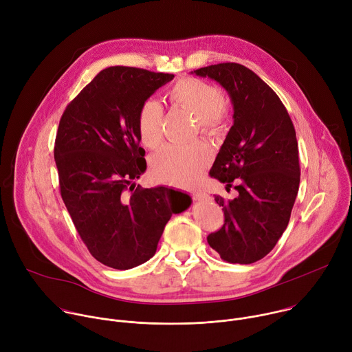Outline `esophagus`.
I'll return each mask as SVG.
<instances>
[{
  "instance_id": "1",
  "label": "esophagus",
  "mask_w": 352,
  "mask_h": 352,
  "mask_svg": "<svg viewBox=\"0 0 352 352\" xmlns=\"http://www.w3.org/2000/svg\"><path fill=\"white\" fill-rule=\"evenodd\" d=\"M192 197H193L195 200H209V199H210V196H209L208 193L200 192V190L193 192V193H192Z\"/></svg>"
}]
</instances>
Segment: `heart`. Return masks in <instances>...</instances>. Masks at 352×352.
Listing matches in <instances>:
<instances>
[{
    "label": "heart",
    "instance_id": "obj_1",
    "mask_svg": "<svg viewBox=\"0 0 352 352\" xmlns=\"http://www.w3.org/2000/svg\"><path fill=\"white\" fill-rule=\"evenodd\" d=\"M170 102L196 116L197 128L209 136L219 135L226 125L223 96L214 85L197 79H179L168 91ZM164 114L159 102L148 98L138 113V135L143 146L156 148L163 139ZM212 160L210 148L205 143L190 146H166L150 162L153 177L160 182L192 185Z\"/></svg>",
    "mask_w": 352,
    "mask_h": 352
}]
</instances>
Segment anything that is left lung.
Instances as JSON below:
<instances>
[{"instance_id":"1","label":"left lung","mask_w":352,"mask_h":352,"mask_svg":"<svg viewBox=\"0 0 352 352\" xmlns=\"http://www.w3.org/2000/svg\"><path fill=\"white\" fill-rule=\"evenodd\" d=\"M219 82L234 106L231 126L210 177L234 186L238 196H214L223 208V227L209 245L228 263L263 259L285 231L299 188L298 142L287 109L254 71L223 63L193 71Z\"/></svg>"}]
</instances>
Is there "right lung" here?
<instances>
[{
    "label": "right lung",
    "instance_id": "obj_1",
    "mask_svg": "<svg viewBox=\"0 0 352 352\" xmlns=\"http://www.w3.org/2000/svg\"><path fill=\"white\" fill-rule=\"evenodd\" d=\"M173 74L133 67L98 72L67 106L58 125L54 159L60 190L74 226L91 256L128 270L156 254L166 224L189 208L168 189L135 188L146 170L138 113Z\"/></svg>",
    "mask_w": 352,
    "mask_h": 352
}]
</instances>
